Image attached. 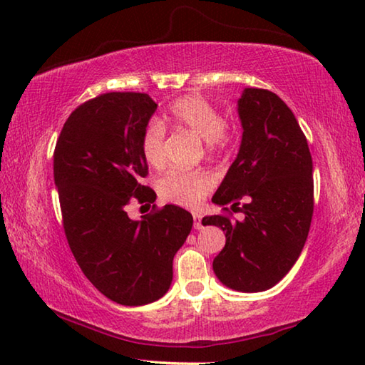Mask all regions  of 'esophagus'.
Instances as JSON below:
<instances>
[{
  "label": "esophagus",
  "mask_w": 365,
  "mask_h": 365,
  "mask_svg": "<svg viewBox=\"0 0 365 365\" xmlns=\"http://www.w3.org/2000/svg\"><path fill=\"white\" fill-rule=\"evenodd\" d=\"M193 225L196 230H200V228H202V224H201V215L200 214H195L193 215Z\"/></svg>",
  "instance_id": "esophagus-1"
}]
</instances>
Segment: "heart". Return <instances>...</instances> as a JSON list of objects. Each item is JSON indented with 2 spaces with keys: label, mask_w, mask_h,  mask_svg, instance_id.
Returning a JSON list of instances; mask_svg holds the SVG:
<instances>
[{
  "label": "heart",
  "mask_w": 365,
  "mask_h": 365,
  "mask_svg": "<svg viewBox=\"0 0 365 365\" xmlns=\"http://www.w3.org/2000/svg\"><path fill=\"white\" fill-rule=\"evenodd\" d=\"M170 119L212 148H225L228 145L224 115L202 96L190 95L180 98L170 106ZM141 154L151 168L159 169L165 164V128L158 119L146 123L141 135ZM212 187V175L202 170L170 169L158 182L159 195L165 201L185 207L200 205Z\"/></svg>",
  "instance_id": "obj_1"
}]
</instances>
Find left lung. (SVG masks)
Returning a JSON list of instances; mask_svg holds the SVG:
<instances>
[{"label": "left lung", "instance_id": "obj_1", "mask_svg": "<svg viewBox=\"0 0 365 365\" xmlns=\"http://www.w3.org/2000/svg\"><path fill=\"white\" fill-rule=\"evenodd\" d=\"M237 103L242 143L212 202L230 205L245 219L207 215L202 225L225 233L215 277L237 292L257 293L277 285L304 248L314 211L312 158L292 109L275 93L245 88Z\"/></svg>", "mask_w": 365, "mask_h": 365}]
</instances>
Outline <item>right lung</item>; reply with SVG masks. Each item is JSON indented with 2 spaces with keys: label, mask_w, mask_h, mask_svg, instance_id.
Instances as JSON below:
<instances>
[{
  "label": "right lung",
  "mask_w": 365,
  "mask_h": 365,
  "mask_svg": "<svg viewBox=\"0 0 365 365\" xmlns=\"http://www.w3.org/2000/svg\"><path fill=\"white\" fill-rule=\"evenodd\" d=\"M156 109L146 93L96 96L69 115L54 150V185L72 255L86 279L122 306L168 293L172 261L193 227V215L174 205L143 220L125 211L132 197L156 201L141 185L148 174L141 135Z\"/></svg>",
  "instance_id": "add662e5"
}]
</instances>
